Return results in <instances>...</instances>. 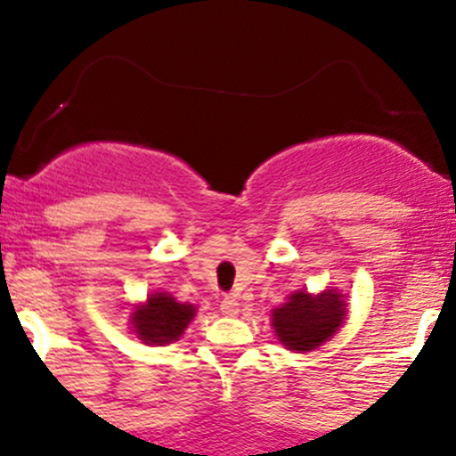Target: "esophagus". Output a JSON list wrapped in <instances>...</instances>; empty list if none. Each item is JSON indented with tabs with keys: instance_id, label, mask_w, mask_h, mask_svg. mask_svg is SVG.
I'll return each mask as SVG.
<instances>
[{
	"instance_id": "obj_1",
	"label": "esophagus",
	"mask_w": 456,
	"mask_h": 456,
	"mask_svg": "<svg viewBox=\"0 0 456 456\" xmlns=\"http://www.w3.org/2000/svg\"><path fill=\"white\" fill-rule=\"evenodd\" d=\"M221 311H223V315H227V317L238 315V313H240V302L235 300V296H224L223 297Z\"/></svg>"
}]
</instances>
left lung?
I'll return each instance as SVG.
<instances>
[{"label":"left lung","mask_w":456,"mask_h":456,"mask_svg":"<svg viewBox=\"0 0 456 456\" xmlns=\"http://www.w3.org/2000/svg\"><path fill=\"white\" fill-rule=\"evenodd\" d=\"M345 306L337 289H326L319 296L306 294L305 289L294 291L285 305L272 311V326L287 349L305 354L337 334L347 317Z\"/></svg>","instance_id":"8db88e82"}]
</instances>
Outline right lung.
<instances>
[{"label": "right lung", "mask_w": 456, "mask_h": 456, "mask_svg": "<svg viewBox=\"0 0 456 456\" xmlns=\"http://www.w3.org/2000/svg\"><path fill=\"white\" fill-rule=\"evenodd\" d=\"M195 313V306L177 302L169 294H151L145 305L134 308L130 322L143 343L167 345L184 334Z\"/></svg>", "instance_id": "1"}]
</instances>
